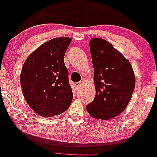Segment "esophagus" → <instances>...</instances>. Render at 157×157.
<instances>
[{"instance_id": "34e87169", "label": "esophagus", "mask_w": 157, "mask_h": 157, "mask_svg": "<svg viewBox=\"0 0 157 157\" xmlns=\"http://www.w3.org/2000/svg\"><path fill=\"white\" fill-rule=\"evenodd\" d=\"M81 82H78V83H75V86H76V88H78L79 87L81 86Z\"/></svg>"}]
</instances>
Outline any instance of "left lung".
<instances>
[{
    "instance_id": "obj_1",
    "label": "left lung",
    "mask_w": 157,
    "mask_h": 157,
    "mask_svg": "<svg viewBox=\"0 0 157 157\" xmlns=\"http://www.w3.org/2000/svg\"><path fill=\"white\" fill-rule=\"evenodd\" d=\"M96 94L87 105L90 116L107 120L117 116L132 99L136 79L129 61L107 41L90 42Z\"/></svg>"
}]
</instances>
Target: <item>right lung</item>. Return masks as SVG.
<instances>
[{"label":"right lung","mask_w":157,"mask_h":157,"mask_svg":"<svg viewBox=\"0 0 157 157\" xmlns=\"http://www.w3.org/2000/svg\"><path fill=\"white\" fill-rule=\"evenodd\" d=\"M69 37H56L45 42L28 56L20 76L25 101L35 113L44 117L66 111L73 99L69 83L65 54Z\"/></svg>","instance_id":"1"}]
</instances>
